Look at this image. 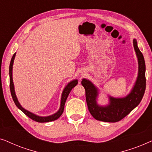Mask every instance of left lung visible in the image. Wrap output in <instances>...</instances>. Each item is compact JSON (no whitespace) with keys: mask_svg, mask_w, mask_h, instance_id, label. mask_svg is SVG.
<instances>
[{"mask_svg":"<svg viewBox=\"0 0 152 152\" xmlns=\"http://www.w3.org/2000/svg\"><path fill=\"white\" fill-rule=\"evenodd\" d=\"M138 62V74L134 87L126 97L115 98L109 96L107 106H99L97 102L98 89L91 81L83 79L82 85L86 91V99L88 111L95 120L107 122L120 121L134 109L142 100L146 88L145 63L144 57L139 50L136 39L133 41Z\"/></svg>","mask_w":152,"mask_h":152,"instance_id":"obj_1","label":"left lung"}]
</instances>
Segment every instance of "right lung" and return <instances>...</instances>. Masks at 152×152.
Returning a JSON list of instances; mask_svg holds the SVG:
<instances>
[{"mask_svg":"<svg viewBox=\"0 0 152 152\" xmlns=\"http://www.w3.org/2000/svg\"><path fill=\"white\" fill-rule=\"evenodd\" d=\"M16 56V53L14 54L13 57H12L11 61H10V91H11V95L12 97V99L15 103L16 107L19 109L20 111H22L23 113L26 114L27 116H28L29 118L31 119L34 120V121L38 122H51L54 121V120H57L59 118L60 116L61 115V114L64 112V105H65L66 99L69 95L70 91L78 84V81L77 80H74L70 82L67 84L65 88H64L63 92L61 94V104H60V108L58 110L57 112H56L55 114L49 115V116H45V117H42V116H39L35 115V114L31 113V112L27 111L26 109H25L23 107H22V106L20 104V103L18 102L17 97L16 96L15 94V91H14V83H13V79H12V68H13V64H14V60Z\"/></svg>","mask_w":152,"mask_h":152,"instance_id":"obj_1","label":"right lung"}]
</instances>
